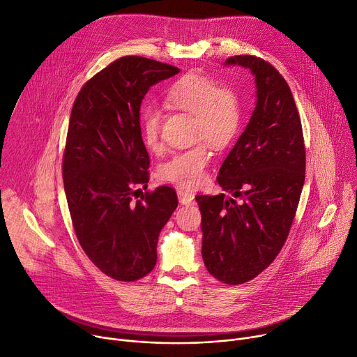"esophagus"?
Masks as SVG:
<instances>
[{
    "instance_id": "1",
    "label": "esophagus",
    "mask_w": 357,
    "mask_h": 357,
    "mask_svg": "<svg viewBox=\"0 0 357 357\" xmlns=\"http://www.w3.org/2000/svg\"><path fill=\"white\" fill-rule=\"evenodd\" d=\"M177 196H178V202L184 206H190V204L195 203V193H191V191H188V190L178 188Z\"/></svg>"
}]
</instances>
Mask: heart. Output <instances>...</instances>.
<instances>
[{"label": "heart", "instance_id": "1", "mask_svg": "<svg viewBox=\"0 0 357 357\" xmlns=\"http://www.w3.org/2000/svg\"><path fill=\"white\" fill-rule=\"evenodd\" d=\"M164 102L193 116L191 130L195 139H204L215 149L229 146L238 131L241 112L237 96L203 74L190 73L174 81L164 93ZM160 123L161 117L155 108L144 109L140 127L143 142L150 150L160 146ZM210 158L207 143L199 142L162 162L160 177L183 188H195L204 181Z\"/></svg>", "mask_w": 357, "mask_h": 357}]
</instances>
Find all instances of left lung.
<instances>
[{"instance_id":"left-lung-1","label":"left lung","mask_w":357,"mask_h":357,"mask_svg":"<svg viewBox=\"0 0 357 357\" xmlns=\"http://www.w3.org/2000/svg\"><path fill=\"white\" fill-rule=\"evenodd\" d=\"M225 64L252 71L256 107L218 172V184L231 197L196 200L208 273L226 284H241L267 268L283 248L305 184L306 151L297 107L282 74L255 56H234Z\"/></svg>"}]
</instances>
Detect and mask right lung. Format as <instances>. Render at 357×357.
Segmentation results:
<instances>
[{"mask_svg": "<svg viewBox=\"0 0 357 357\" xmlns=\"http://www.w3.org/2000/svg\"><path fill=\"white\" fill-rule=\"evenodd\" d=\"M180 70L127 56L79 90L70 116L63 180L75 236L107 276L134 282L157 261V241L178 202L174 188H147L150 158L142 139L140 107L158 81Z\"/></svg>", "mask_w": 357, "mask_h": 357, "instance_id": "1", "label": "right lung"}]
</instances>
